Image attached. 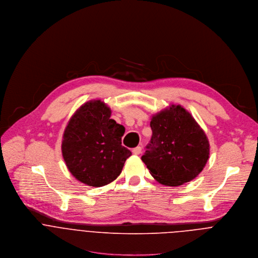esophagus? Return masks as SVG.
I'll return each mask as SVG.
<instances>
[{
    "mask_svg": "<svg viewBox=\"0 0 258 258\" xmlns=\"http://www.w3.org/2000/svg\"><path fill=\"white\" fill-rule=\"evenodd\" d=\"M141 146H137V147H135V148H133L132 149V152L135 154V156H138V154H140L141 153Z\"/></svg>",
    "mask_w": 258,
    "mask_h": 258,
    "instance_id": "obj_1",
    "label": "esophagus"
}]
</instances>
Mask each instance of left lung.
I'll use <instances>...</instances> for the list:
<instances>
[{"instance_id": "1", "label": "left lung", "mask_w": 258, "mask_h": 258, "mask_svg": "<svg viewBox=\"0 0 258 258\" xmlns=\"http://www.w3.org/2000/svg\"><path fill=\"white\" fill-rule=\"evenodd\" d=\"M152 136L141 157L151 176L166 186H180L196 178L210 158L204 131L180 105L153 115Z\"/></svg>"}]
</instances>
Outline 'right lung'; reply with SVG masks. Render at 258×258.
Instances as JSON below:
<instances>
[{
    "label": "right lung",
    "mask_w": 258,
    "mask_h": 258,
    "mask_svg": "<svg viewBox=\"0 0 258 258\" xmlns=\"http://www.w3.org/2000/svg\"><path fill=\"white\" fill-rule=\"evenodd\" d=\"M111 114L104 101L89 100L74 113L63 134L66 166L88 186L101 187L116 180L132 154L121 142L124 126L111 119Z\"/></svg>",
    "instance_id": "obj_1"
}]
</instances>
